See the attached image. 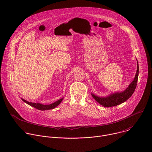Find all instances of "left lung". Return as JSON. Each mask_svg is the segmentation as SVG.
<instances>
[{"label":"left lung","instance_id":"1","mask_svg":"<svg viewBox=\"0 0 152 152\" xmlns=\"http://www.w3.org/2000/svg\"><path fill=\"white\" fill-rule=\"evenodd\" d=\"M137 65V70L135 78L124 91L120 93L117 92L113 94H111L110 96L107 97H99L93 94H91L93 97L101 105L107 107L117 106L126 102L129 98H130V97H131L136 88L139 73L138 63Z\"/></svg>","mask_w":152,"mask_h":152}]
</instances>
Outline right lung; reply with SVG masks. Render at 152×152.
<instances>
[{"mask_svg": "<svg viewBox=\"0 0 152 152\" xmlns=\"http://www.w3.org/2000/svg\"><path fill=\"white\" fill-rule=\"evenodd\" d=\"M21 100H22L26 103H27L29 105L36 108V109L38 110L45 111V110H49L54 109L55 107H56L58 104H59L61 103V102L63 100V97L61 98V99L57 100L56 102H54L52 104H41V103H38L29 102L27 100H25V99H21Z\"/></svg>", "mask_w": 152, "mask_h": 152, "instance_id": "obj_1", "label": "right lung"}]
</instances>
